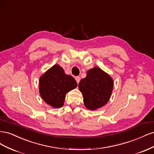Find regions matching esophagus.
Masks as SVG:
<instances>
[{"label":"esophagus","mask_w":154,"mask_h":154,"mask_svg":"<svg viewBox=\"0 0 154 154\" xmlns=\"http://www.w3.org/2000/svg\"><path fill=\"white\" fill-rule=\"evenodd\" d=\"M75 80H76V82H77L78 83H79V82H80V76H76V77L75 78Z\"/></svg>","instance_id":"1"}]
</instances>
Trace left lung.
Instances as JSON below:
<instances>
[{
  "label": "left lung",
  "instance_id": "8db88e82",
  "mask_svg": "<svg viewBox=\"0 0 154 154\" xmlns=\"http://www.w3.org/2000/svg\"><path fill=\"white\" fill-rule=\"evenodd\" d=\"M113 86L112 78L98 67L88 70L86 77L82 79L78 84L85 106L91 110H97L107 103Z\"/></svg>",
  "mask_w": 154,
  "mask_h": 154
}]
</instances>
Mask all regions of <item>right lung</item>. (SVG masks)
I'll list each match as a JSON object with an SVG mask.
<instances>
[{"mask_svg": "<svg viewBox=\"0 0 154 154\" xmlns=\"http://www.w3.org/2000/svg\"><path fill=\"white\" fill-rule=\"evenodd\" d=\"M74 78L59 65H54L39 79V92L46 103L57 109L63 106L66 94L77 87Z\"/></svg>", "mask_w": 154, "mask_h": 154, "instance_id": "1", "label": "right lung"}]
</instances>
